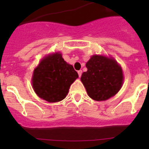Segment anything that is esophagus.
Returning <instances> with one entry per match:
<instances>
[{"label": "esophagus", "instance_id": "1", "mask_svg": "<svg viewBox=\"0 0 149 149\" xmlns=\"http://www.w3.org/2000/svg\"><path fill=\"white\" fill-rule=\"evenodd\" d=\"M78 74H79V77H81V74H82V70H79V71H78Z\"/></svg>", "mask_w": 149, "mask_h": 149}]
</instances>
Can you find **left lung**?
Returning <instances> with one entry per match:
<instances>
[{"label": "left lung", "mask_w": 149, "mask_h": 149, "mask_svg": "<svg viewBox=\"0 0 149 149\" xmlns=\"http://www.w3.org/2000/svg\"><path fill=\"white\" fill-rule=\"evenodd\" d=\"M87 71L81 80L89 97L95 101H105L115 96L123 84L121 66L112 58L94 55L86 63Z\"/></svg>", "instance_id": "left-lung-1"}]
</instances>
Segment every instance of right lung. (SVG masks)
<instances>
[{
  "mask_svg": "<svg viewBox=\"0 0 149 149\" xmlns=\"http://www.w3.org/2000/svg\"><path fill=\"white\" fill-rule=\"evenodd\" d=\"M78 77L73 65L67 63L60 52H55L40 61L33 72L31 84L39 97L48 102H58L65 98Z\"/></svg>",
  "mask_w": 149,
  "mask_h": 149,
  "instance_id": "add662e5",
  "label": "right lung"
}]
</instances>
